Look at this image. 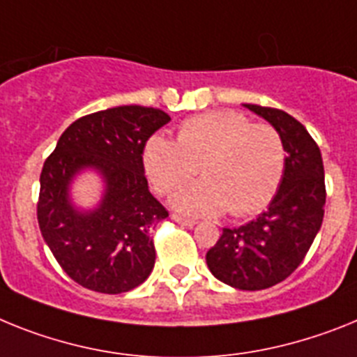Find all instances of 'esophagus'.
Wrapping results in <instances>:
<instances>
[{"instance_id":"obj_1","label":"esophagus","mask_w":357,"mask_h":357,"mask_svg":"<svg viewBox=\"0 0 357 357\" xmlns=\"http://www.w3.org/2000/svg\"><path fill=\"white\" fill-rule=\"evenodd\" d=\"M172 219L183 226H194L197 222L196 219H188V217H183V215H179V213H172Z\"/></svg>"}]
</instances>
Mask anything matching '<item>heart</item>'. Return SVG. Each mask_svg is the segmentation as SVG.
Masks as SVG:
<instances>
[{
    "label": "heart",
    "mask_w": 357,
    "mask_h": 357,
    "mask_svg": "<svg viewBox=\"0 0 357 357\" xmlns=\"http://www.w3.org/2000/svg\"><path fill=\"white\" fill-rule=\"evenodd\" d=\"M147 176L160 194H169L196 176L172 197L176 208L192 215L230 210L244 217L262 210L278 190L286 169V145L269 123H253L231 109L210 111L185 120L178 142L153 136L145 145Z\"/></svg>",
    "instance_id": "1"
}]
</instances>
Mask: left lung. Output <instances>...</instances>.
<instances>
[{
	"label": "left lung",
	"instance_id": "1",
	"mask_svg": "<svg viewBox=\"0 0 357 357\" xmlns=\"http://www.w3.org/2000/svg\"><path fill=\"white\" fill-rule=\"evenodd\" d=\"M282 135L286 169L268 210L238 228H222L206 264L217 280L235 289H268L302 264L325 212V174L320 147L307 129L282 109L244 104Z\"/></svg>",
	"mask_w": 357,
	"mask_h": 357
}]
</instances>
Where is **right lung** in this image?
<instances>
[{"instance_id":"add662e5","label":"right lung","mask_w":357,"mask_h":357,"mask_svg":"<svg viewBox=\"0 0 357 357\" xmlns=\"http://www.w3.org/2000/svg\"><path fill=\"white\" fill-rule=\"evenodd\" d=\"M170 122L161 109L119 105L86 114L61 135L41 172L37 221L59 266L86 289L119 294L144 284L156 260L151 231L169 217L149 192L144 149ZM105 181L101 203L80 211L70 183L82 169Z\"/></svg>"}]
</instances>
